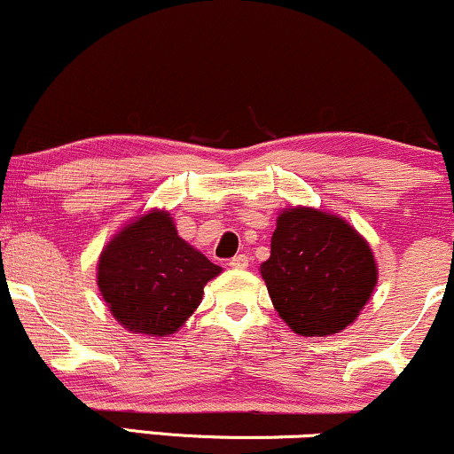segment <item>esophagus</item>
Listing matches in <instances>:
<instances>
[{"label": "esophagus", "instance_id": "1", "mask_svg": "<svg viewBox=\"0 0 454 454\" xmlns=\"http://www.w3.org/2000/svg\"><path fill=\"white\" fill-rule=\"evenodd\" d=\"M247 264H249L247 256H243V254H239V256H234V258L231 260V262H228V267L234 269V270H243V269H247Z\"/></svg>", "mask_w": 454, "mask_h": 454}]
</instances>
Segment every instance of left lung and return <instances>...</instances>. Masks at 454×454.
<instances>
[{"instance_id": "8db88e82", "label": "left lung", "mask_w": 454, "mask_h": 454, "mask_svg": "<svg viewBox=\"0 0 454 454\" xmlns=\"http://www.w3.org/2000/svg\"><path fill=\"white\" fill-rule=\"evenodd\" d=\"M260 275L286 325L303 337H326L350 326L369 303L378 262L341 215L299 205L279 211Z\"/></svg>"}]
</instances>
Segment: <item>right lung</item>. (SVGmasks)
<instances>
[{"instance_id": "right-lung-1", "label": "right lung", "mask_w": 454, "mask_h": 454, "mask_svg": "<svg viewBox=\"0 0 454 454\" xmlns=\"http://www.w3.org/2000/svg\"><path fill=\"white\" fill-rule=\"evenodd\" d=\"M222 267L176 232L166 209L129 220L102 247L98 288L114 320L147 337L173 335L200 305Z\"/></svg>"}]
</instances>
